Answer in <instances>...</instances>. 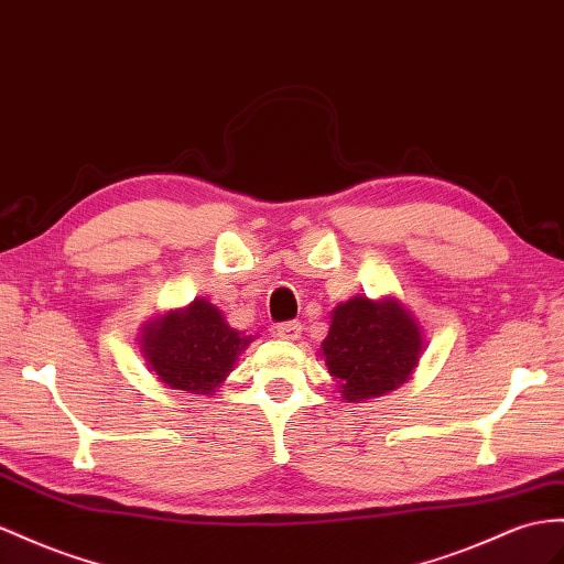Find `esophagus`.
Listing matches in <instances>:
<instances>
[{
  "mask_svg": "<svg viewBox=\"0 0 564 564\" xmlns=\"http://www.w3.org/2000/svg\"><path fill=\"white\" fill-rule=\"evenodd\" d=\"M276 334L283 340H300L302 338V324L300 322H283L276 326Z\"/></svg>",
  "mask_w": 564,
  "mask_h": 564,
  "instance_id": "34e87169",
  "label": "esophagus"
}]
</instances>
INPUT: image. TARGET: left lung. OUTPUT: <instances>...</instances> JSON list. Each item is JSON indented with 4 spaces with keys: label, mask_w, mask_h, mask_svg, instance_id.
Masks as SVG:
<instances>
[{
    "label": "left lung",
    "mask_w": 564,
    "mask_h": 564,
    "mask_svg": "<svg viewBox=\"0 0 564 564\" xmlns=\"http://www.w3.org/2000/svg\"><path fill=\"white\" fill-rule=\"evenodd\" d=\"M422 352L424 330L400 300L355 295L330 312L319 357L343 402H365L408 383Z\"/></svg>",
    "instance_id": "8db88e82"
}]
</instances>
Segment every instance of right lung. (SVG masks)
I'll list each match as a JSON object with an SVG mask.
<instances>
[{"label":"right lung","instance_id":"add662e5","mask_svg":"<svg viewBox=\"0 0 564 564\" xmlns=\"http://www.w3.org/2000/svg\"><path fill=\"white\" fill-rule=\"evenodd\" d=\"M252 340L254 336L228 326L224 312L207 297H195L191 305L144 322L138 345L159 381L212 398Z\"/></svg>","mask_w":564,"mask_h":564}]
</instances>
